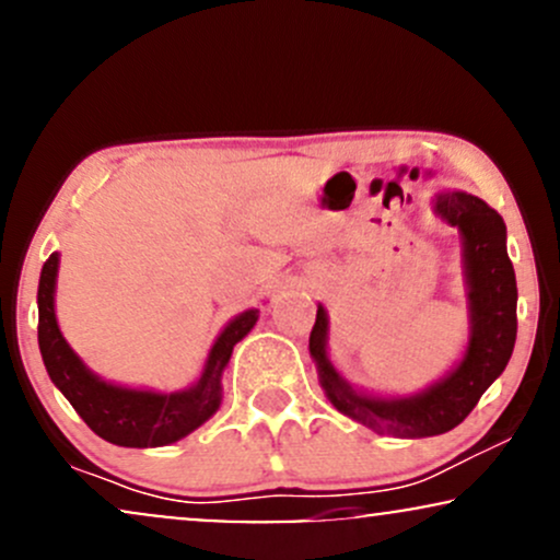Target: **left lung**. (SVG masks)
<instances>
[{
    "label": "left lung",
    "instance_id": "8db88e82",
    "mask_svg": "<svg viewBox=\"0 0 560 560\" xmlns=\"http://www.w3.org/2000/svg\"><path fill=\"white\" fill-rule=\"evenodd\" d=\"M438 214L462 233V261L469 299V343L443 380L417 396H366L340 377L327 357V312L317 306L308 353L330 404L380 435L432 438L469 417L482 393L501 377L516 343V275L505 252V222L495 209L464 190L440 194Z\"/></svg>",
    "mask_w": 560,
    "mask_h": 560
}]
</instances>
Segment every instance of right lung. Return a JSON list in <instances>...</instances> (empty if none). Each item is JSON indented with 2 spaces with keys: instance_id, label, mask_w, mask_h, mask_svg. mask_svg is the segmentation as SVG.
<instances>
[{
  "instance_id": "1",
  "label": "right lung",
  "mask_w": 560,
  "mask_h": 560,
  "mask_svg": "<svg viewBox=\"0 0 560 560\" xmlns=\"http://www.w3.org/2000/svg\"><path fill=\"white\" fill-rule=\"evenodd\" d=\"M59 254L44 261L38 280V348L46 372L72 409L98 438L122 448H160L190 435L222 404V372L238 340L252 332L259 308H246L217 335L201 377L186 390L154 393L112 385L102 380L68 346L57 325L55 288Z\"/></svg>"
}]
</instances>
